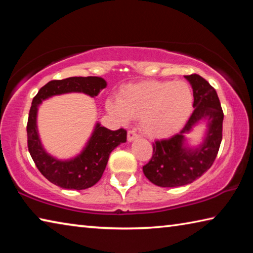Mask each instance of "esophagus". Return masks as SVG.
Wrapping results in <instances>:
<instances>
[{"mask_svg": "<svg viewBox=\"0 0 253 253\" xmlns=\"http://www.w3.org/2000/svg\"><path fill=\"white\" fill-rule=\"evenodd\" d=\"M138 138V134L135 130H128L127 132V139L128 142H132V140H135Z\"/></svg>", "mask_w": 253, "mask_h": 253, "instance_id": "34e87169", "label": "esophagus"}]
</instances>
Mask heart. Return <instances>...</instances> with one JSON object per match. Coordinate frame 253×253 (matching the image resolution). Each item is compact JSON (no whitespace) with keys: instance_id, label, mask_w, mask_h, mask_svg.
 I'll return each instance as SVG.
<instances>
[{"instance_id":"b5f03b06","label":"heart","mask_w":253,"mask_h":253,"mask_svg":"<svg viewBox=\"0 0 253 253\" xmlns=\"http://www.w3.org/2000/svg\"><path fill=\"white\" fill-rule=\"evenodd\" d=\"M193 91L185 81H145L127 85L107 108L122 122L139 117L140 128L151 137L169 136L192 113Z\"/></svg>"}]
</instances>
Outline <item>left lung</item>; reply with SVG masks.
Segmentation results:
<instances>
[{"label":"left lung","mask_w":253,"mask_h":253,"mask_svg":"<svg viewBox=\"0 0 253 253\" xmlns=\"http://www.w3.org/2000/svg\"><path fill=\"white\" fill-rule=\"evenodd\" d=\"M184 77L193 89L194 111L179 132L153 143V156L143 166L145 176L161 187L183 186L202 176L215 161L222 140L224 115L215 89L196 74ZM202 120L208 122L205 142L186 148L183 136Z\"/></svg>","instance_id":"left-lung-1"}]
</instances>
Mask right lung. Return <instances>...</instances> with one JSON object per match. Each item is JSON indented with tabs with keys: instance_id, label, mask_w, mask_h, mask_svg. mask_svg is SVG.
I'll use <instances>...</instances> for the list:
<instances>
[{
	"instance_id": "right-lung-1",
	"label": "right lung",
	"mask_w": 253,
	"mask_h": 253,
	"mask_svg": "<svg viewBox=\"0 0 253 253\" xmlns=\"http://www.w3.org/2000/svg\"><path fill=\"white\" fill-rule=\"evenodd\" d=\"M106 85L107 83L100 77H70L49 81L33 98L27 125L28 148L38 169L55 185L67 190H84L95 185L102 176L110 153L126 142L127 131L123 128L110 130L97 124L84 151L71 160L60 161L42 147L37 127L39 105L46 98L68 92H84L96 97Z\"/></svg>"
}]
</instances>
